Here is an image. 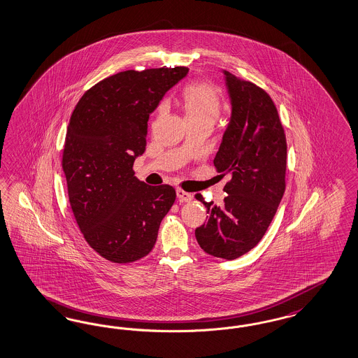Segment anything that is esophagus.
Returning <instances> with one entry per match:
<instances>
[{
	"label": "esophagus",
	"instance_id": "obj_1",
	"mask_svg": "<svg viewBox=\"0 0 358 358\" xmlns=\"http://www.w3.org/2000/svg\"><path fill=\"white\" fill-rule=\"evenodd\" d=\"M177 199H178V201H181V202H190V201L193 200V196L190 193H187V192H184L182 189H177Z\"/></svg>",
	"mask_w": 358,
	"mask_h": 358
}]
</instances>
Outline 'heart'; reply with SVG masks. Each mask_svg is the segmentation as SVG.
I'll return each instance as SVG.
<instances>
[{"instance_id": "heart-1", "label": "heart", "mask_w": 358, "mask_h": 358, "mask_svg": "<svg viewBox=\"0 0 358 358\" xmlns=\"http://www.w3.org/2000/svg\"><path fill=\"white\" fill-rule=\"evenodd\" d=\"M182 100L189 124L206 122L215 125L221 110V102L213 86L203 83L192 84L184 90ZM162 112L164 106L158 109V115H162Z\"/></svg>"}]
</instances>
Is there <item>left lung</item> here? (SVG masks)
Instances as JSON below:
<instances>
[{"mask_svg": "<svg viewBox=\"0 0 358 358\" xmlns=\"http://www.w3.org/2000/svg\"><path fill=\"white\" fill-rule=\"evenodd\" d=\"M231 112L215 169L229 173L221 206L206 208V222L196 229L197 243L210 256L234 259L253 249L269 228L285 192L286 138L269 94L224 71Z\"/></svg>", "mask_w": 358, "mask_h": 358, "instance_id": "8db88e82", "label": "left lung"}]
</instances>
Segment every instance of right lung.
I'll return each mask as SVG.
<instances>
[{"label": "right lung", "instance_id": "obj_1", "mask_svg": "<svg viewBox=\"0 0 358 358\" xmlns=\"http://www.w3.org/2000/svg\"><path fill=\"white\" fill-rule=\"evenodd\" d=\"M185 66L127 71L90 87L73 110L62 169L77 225L100 256L115 264L149 255L176 190L148 186L133 172L146 146L148 120Z\"/></svg>", "mask_w": 358, "mask_h": 358}]
</instances>
